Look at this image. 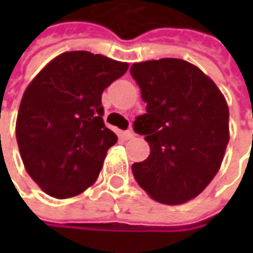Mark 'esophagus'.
Segmentation results:
<instances>
[{"label":"esophagus","mask_w":253,"mask_h":253,"mask_svg":"<svg viewBox=\"0 0 253 253\" xmlns=\"http://www.w3.org/2000/svg\"><path fill=\"white\" fill-rule=\"evenodd\" d=\"M122 139H125V141H128V139H132L133 138V132L132 131H124L121 133Z\"/></svg>","instance_id":"1"}]
</instances>
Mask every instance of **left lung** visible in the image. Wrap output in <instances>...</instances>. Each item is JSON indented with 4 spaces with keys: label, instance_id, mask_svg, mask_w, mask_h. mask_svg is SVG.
<instances>
[{
    "label": "left lung",
    "instance_id": "1",
    "mask_svg": "<svg viewBox=\"0 0 253 253\" xmlns=\"http://www.w3.org/2000/svg\"><path fill=\"white\" fill-rule=\"evenodd\" d=\"M146 114L133 131L151 146L148 159L132 165L138 184L163 204L197 197L219 170L229 141V111L218 87L181 59L133 63Z\"/></svg>",
    "mask_w": 253,
    "mask_h": 253
}]
</instances>
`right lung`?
Listing matches in <instances>:
<instances>
[{
	"instance_id": "right-lung-1",
	"label": "right lung",
	"mask_w": 253,
	"mask_h": 253,
	"mask_svg": "<svg viewBox=\"0 0 253 253\" xmlns=\"http://www.w3.org/2000/svg\"><path fill=\"white\" fill-rule=\"evenodd\" d=\"M126 70L102 54L66 52L25 90L16 142L28 174L49 196L74 197L97 180L118 141L102 120L101 94Z\"/></svg>"
}]
</instances>
